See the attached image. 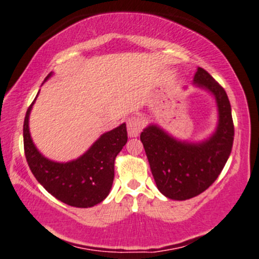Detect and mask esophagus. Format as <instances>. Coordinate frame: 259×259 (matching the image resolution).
<instances>
[{"mask_svg": "<svg viewBox=\"0 0 259 259\" xmlns=\"http://www.w3.org/2000/svg\"><path fill=\"white\" fill-rule=\"evenodd\" d=\"M126 126H127V134H129L130 138H138L141 133L142 127H144V121L141 118L133 115V117L127 118L126 120Z\"/></svg>", "mask_w": 259, "mask_h": 259, "instance_id": "obj_1", "label": "esophagus"}]
</instances>
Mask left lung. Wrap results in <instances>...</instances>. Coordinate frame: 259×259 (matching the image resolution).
I'll list each match as a JSON object with an SVG mask.
<instances>
[{
  "mask_svg": "<svg viewBox=\"0 0 259 259\" xmlns=\"http://www.w3.org/2000/svg\"><path fill=\"white\" fill-rule=\"evenodd\" d=\"M194 85L212 95L217 105L218 121L207 139L192 142L177 139L153 123L140 135L157 187L175 201L195 197L212 185L233 148L234 123L227 92L200 67Z\"/></svg>",
  "mask_w": 259,
  "mask_h": 259,
  "instance_id": "obj_1",
  "label": "left lung"
}]
</instances>
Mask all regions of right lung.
I'll return each instance as SVG.
<instances>
[{
    "label": "right lung",
    "mask_w": 259,
    "mask_h": 259,
    "mask_svg": "<svg viewBox=\"0 0 259 259\" xmlns=\"http://www.w3.org/2000/svg\"><path fill=\"white\" fill-rule=\"evenodd\" d=\"M52 75L51 72L45 81ZM35 100L26 111L23 127L24 152L31 173L47 192L65 204L89 208L101 203L112 189L115 157L127 141L126 124L102 134L76 159L56 162L46 158L31 139L29 117Z\"/></svg>",
    "instance_id": "1"
}]
</instances>
